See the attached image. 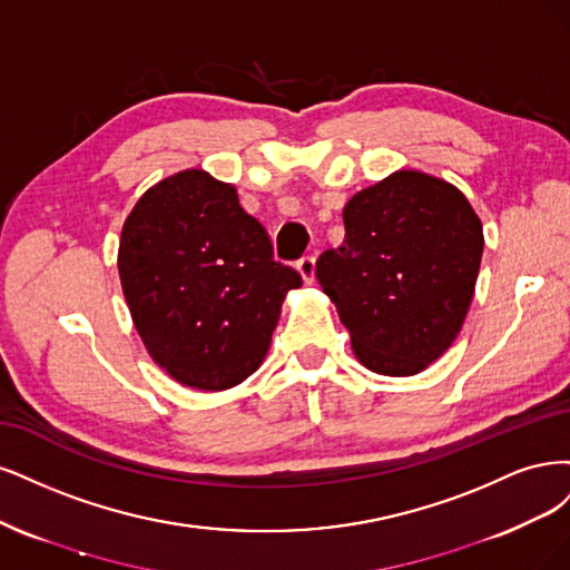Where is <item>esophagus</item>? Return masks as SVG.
I'll use <instances>...</instances> for the list:
<instances>
[{
  "label": "esophagus",
  "instance_id": "obj_1",
  "mask_svg": "<svg viewBox=\"0 0 570 570\" xmlns=\"http://www.w3.org/2000/svg\"><path fill=\"white\" fill-rule=\"evenodd\" d=\"M298 272L305 284H312L315 282V258L312 255H305V258L298 261Z\"/></svg>",
  "mask_w": 570,
  "mask_h": 570
}]
</instances>
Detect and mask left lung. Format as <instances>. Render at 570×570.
<instances>
[{"mask_svg": "<svg viewBox=\"0 0 570 570\" xmlns=\"http://www.w3.org/2000/svg\"><path fill=\"white\" fill-rule=\"evenodd\" d=\"M345 242L317 279L351 332L355 357L383 376H414L443 355L473 301L483 225L450 181L397 170L343 208Z\"/></svg>", "mask_w": 570, "mask_h": 570, "instance_id": "1", "label": "left lung"}]
</instances>
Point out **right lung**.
Segmentation results:
<instances>
[{
  "label": "right lung",
  "instance_id": "right-lung-1",
  "mask_svg": "<svg viewBox=\"0 0 570 570\" xmlns=\"http://www.w3.org/2000/svg\"><path fill=\"white\" fill-rule=\"evenodd\" d=\"M118 272L146 351L175 381L227 391L263 364L301 274L274 261L236 189L206 170L160 179L127 215Z\"/></svg>",
  "mask_w": 570,
  "mask_h": 570
}]
</instances>
